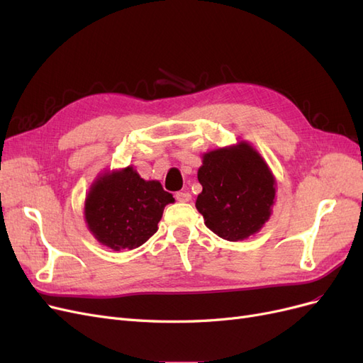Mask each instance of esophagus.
I'll return each instance as SVG.
<instances>
[{
	"mask_svg": "<svg viewBox=\"0 0 363 363\" xmlns=\"http://www.w3.org/2000/svg\"><path fill=\"white\" fill-rule=\"evenodd\" d=\"M191 199H192V195L189 192H182V191L175 192V200L180 203H188V201H191Z\"/></svg>",
	"mask_w": 363,
	"mask_h": 363,
	"instance_id": "1",
	"label": "esophagus"
}]
</instances>
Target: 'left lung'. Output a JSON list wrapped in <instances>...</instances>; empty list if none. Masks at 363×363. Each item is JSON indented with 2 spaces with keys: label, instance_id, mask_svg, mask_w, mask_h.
<instances>
[{
  "label": "left lung",
  "instance_id": "8db88e82",
  "mask_svg": "<svg viewBox=\"0 0 363 363\" xmlns=\"http://www.w3.org/2000/svg\"><path fill=\"white\" fill-rule=\"evenodd\" d=\"M199 182L203 192L195 206L219 238L236 242L268 221L276 196L274 177L259 152L245 142L204 155Z\"/></svg>",
  "mask_w": 363,
  "mask_h": 363
}]
</instances>
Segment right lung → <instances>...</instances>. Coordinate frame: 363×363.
I'll return each mask as SVG.
<instances>
[{
    "label": "right lung",
    "mask_w": 363,
    "mask_h": 363,
    "mask_svg": "<svg viewBox=\"0 0 363 363\" xmlns=\"http://www.w3.org/2000/svg\"><path fill=\"white\" fill-rule=\"evenodd\" d=\"M172 195L159 182H145L128 167L106 174L87 194V227L103 245L115 251L133 250L157 232L163 208Z\"/></svg>",
    "instance_id": "1"
}]
</instances>
